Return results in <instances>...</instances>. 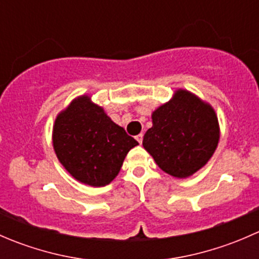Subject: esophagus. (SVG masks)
I'll list each match as a JSON object with an SVG mask.
<instances>
[{
  "label": "esophagus",
  "mask_w": 259,
  "mask_h": 259,
  "mask_svg": "<svg viewBox=\"0 0 259 259\" xmlns=\"http://www.w3.org/2000/svg\"><path fill=\"white\" fill-rule=\"evenodd\" d=\"M143 138H144V135L139 134V135H137V137H135V139L138 140V143H139V144H142V143H143Z\"/></svg>",
  "instance_id": "1"
}]
</instances>
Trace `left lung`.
Instances as JSON below:
<instances>
[{
	"mask_svg": "<svg viewBox=\"0 0 259 259\" xmlns=\"http://www.w3.org/2000/svg\"><path fill=\"white\" fill-rule=\"evenodd\" d=\"M151 122L143 146L156 165L174 178H189L202 169L221 138L213 106L187 89H177L170 100L158 106Z\"/></svg>",
	"mask_w": 259,
	"mask_h": 259,
	"instance_id": "1",
	"label": "left lung"
}]
</instances>
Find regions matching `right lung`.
<instances>
[{"label":"right lung","instance_id":"add662e5","mask_svg":"<svg viewBox=\"0 0 259 259\" xmlns=\"http://www.w3.org/2000/svg\"><path fill=\"white\" fill-rule=\"evenodd\" d=\"M138 144L88 94L62 109L52 126V146L59 161L72 178L90 187L110 184L126 154Z\"/></svg>","mask_w":259,"mask_h":259}]
</instances>
